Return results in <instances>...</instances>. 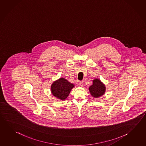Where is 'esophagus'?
Listing matches in <instances>:
<instances>
[{
  "label": "esophagus",
  "mask_w": 146,
  "mask_h": 146,
  "mask_svg": "<svg viewBox=\"0 0 146 146\" xmlns=\"http://www.w3.org/2000/svg\"><path fill=\"white\" fill-rule=\"evenodd\" d=\"M79 85L80 86L82 87V86H83V85H84V82H82V81H79Z\"/></svg>",
  "instance_id": "1"
}]
</instances>
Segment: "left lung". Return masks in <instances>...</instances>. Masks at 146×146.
I'll use <instances>...</instances> for the list:
<instances>
[{
    "label": "left lung",
    "mask_w": 146,
    "mask_h": 146,
    "mask_svg": "<svg viewBox=\"0 0 146 146\" xmlns=\"http://www.w3.org/2000/svg\"><path fill=\"white\" fill-rule=\"evenodd\" d=\"M89 90L92 96L98 98L105 94L106 87L100 79L96 78L93 80V84L89 87Z\"/></svg>",
    "instance_id": "left-lung-1"
}]
</instances>
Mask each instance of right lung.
Returning a JSON list of instances; mask_svg holds the SVG:
<instances>
[{"instance_id": "right-lung-1", "label": "right lung", "mask_w": 146, "mask_h": 146, "mask_svg": "<svg viewBox=\"0 0 146 146\" xmlns=\"http://www.w3.org/2000/svg\"><path fill=\"white\" fill-rule=\"evenodd\" d=\"M74 84L64 78H60L53 82L51 87L52 94L61 100H64L69 96Z\"/></svg>"}]
</instances>
